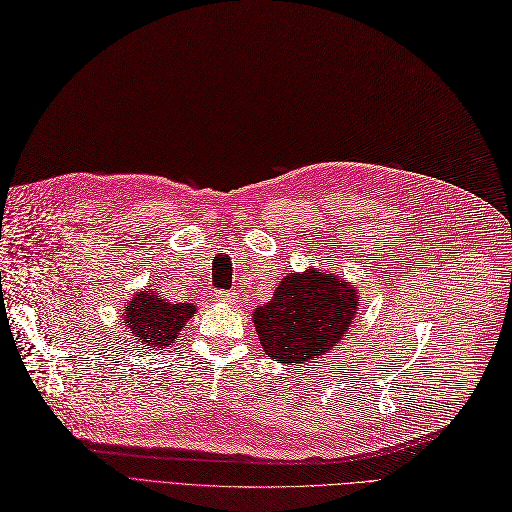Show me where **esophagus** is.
<instances>
[{
    "label": "esophagus",
    "mask_w": 512,
    "mask_h": 512,
    "mask_svg": "<svg viewBox=\"0 0 512 512\" xmlns=\"http://www.w3.org/2000/svg\"><path fill=\"white\" fill-rule=\"evenodd\" d=\"M215 299L217 301H225V304H232V301H236V293H232V291H217Z\"/></svg>",
    "instance_id": "esophagus-1"
}]
</instances>
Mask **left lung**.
<instances>
[{"mask_svg":"<svg viewBox=\"0 0 512 512\" xmlns=\"http://www.w3.org/2000/svg\"><path fill=\"white\" fill-rule=\"evenodd\" d=\"M358 295L337 276L308 270L289 274L270 304L255 310L259 342L280 363L316 361L348 331Z\"/></svg>","mask_w":512,"mask_h":512,"instance_id":"8db88e82","label":"left lung"}]
</instances>
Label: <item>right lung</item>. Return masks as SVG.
I'll list each match as a JSON object with an SVG mask.
<instances>
[{"instance_id": "right-lung-1", "label": "right lung", "mask_w": 512, "mask_h": 512, "mask_svg": "<svg viewBox=\"0 0 512 512\" xmlns=\"http://www.w3.org/2000/svg\"><path fill=\"white\" fill-rule=\"evenodd\" d=\"M196 308L192 304H168L154 289L141 291L126 306L124 318L137 342L149 350H162L177 339L181 327Z\"/></svg>"}]
</instances>
